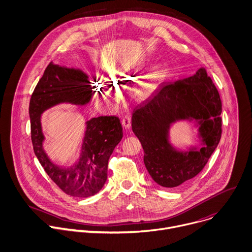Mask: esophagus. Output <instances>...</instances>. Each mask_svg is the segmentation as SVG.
<instances>
[{
	"label": "esophagus",
	"mask_w": 252,
	"mask_h": 252,
	"mask_svg": "<svg viewBox=\"0 0 252 252\" xmlns=\"http://www.w3.org/2000/svg\"><path fill=\"white\" fill-rule=\"evenodd\" d=\"M122 125L126 128L129 129L131 127V117L129 115L124 116V118L122 119Z\"/></svg>",
	"instance_id": "1"
}]
</instances>
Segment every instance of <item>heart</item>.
I'll return each mask as SVG.
<instances>
[{
  "instance_id": "1",
  "label": "heart",
  "mask_w": 252,
  "mask_h": 252,
  "mask_svg": "<svg viewBox=\"0 0 252 252\" xmlns=\"http://www.w3.org/2000/svg\"><path fill=\"white\" fill-rule=\"evenodd\" d=\"M164 68L161 65L154 66L152 69H151L148 74L146 75L144 81L142 82V93L144 94H150L154 92L158 85L160 84L163 76H164ZM125 75L122 72H116V75ZM103 83H101V86H100V91L102 92V96L108 100H111V101H115L117 99V94L109 89H107L105 86H102Z\"/></svg>"
}]
</instances>
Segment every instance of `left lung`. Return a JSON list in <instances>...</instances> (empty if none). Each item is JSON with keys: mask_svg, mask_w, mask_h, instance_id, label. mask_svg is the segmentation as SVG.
Instances as JSON below:
<instances>
[{"mask_svg": "<svg viewBox=\"0 0 252 252\" xmlns=\"http://www.w3.org/2000/svg\"><path fill=\"white\" fill-rule=\"evenodd\" d=\"M221 100L205 68L173 83H163L134 109L132 129L144 149V164L160 186L176 188L189 182L207 165L221 137ZM195 119L205 144L200 150L181 153L167 140L176 120Z\"/></svg>", "mask_w": 252, "mask_h": 252, "instance_id": "left-lung-1", "label": "left lung"}]
</instances>
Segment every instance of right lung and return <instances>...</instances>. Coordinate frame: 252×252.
Listing matches in <instances>:
<instances>
[{"mask_svg":"<svg viewBox=\"0 0 252 252\" xmlns=\"http://www.w3.org/2000/svg\"><path fill=\"white\" fill-rule=\"evenodd\" d=\"M93 92L84 72L50 63L30 100L31 137L34 154L48 177L71 196H91L104 186L109 158L123 137L120 119L116 116H100L87 121L79 162L74 168H60L52 163L43 151L40 115L62 102L83 105L89 101Z\"/></svg>","mask_w":252,"mask_h":252,"instance_id":"1","label":"right lung"}]
</instances>
